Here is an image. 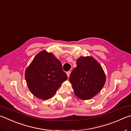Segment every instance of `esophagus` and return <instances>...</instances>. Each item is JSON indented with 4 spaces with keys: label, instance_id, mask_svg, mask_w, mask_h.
Returning a JSON list of instances; mask_svg holds the SVG:
<instances>
[{
    "label": "esophagus",
    "instance_id": "1",
    "mask_svg": "<svg viewBox=\"0 0 131 131\" xmlns=\"http://www.w3.org/2000/svg\"><path fill=\"white\" fill-rule=\"evenodd\" d=\"M70 73H71V71H68V72H66V74H67V75H68V78L69 77L70 74Z\"/></svg>",
    "mask_w": 131,
    "mask_h": 131
}]
</instances>
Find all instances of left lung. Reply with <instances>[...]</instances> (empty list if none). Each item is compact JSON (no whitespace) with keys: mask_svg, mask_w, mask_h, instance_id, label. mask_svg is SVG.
<instances>
[{"mask_svg":"<svg viewBox=\"0 0 131 131\" xmlns=\"http://www.w3.org/2000/svg\"><path fill=\"white\" fill-rule=\"evenodd\" d=\"M69 80L76 96L82 100H89L100 92L105 84L106 76L96 59L92 57H80Z\"/></svg>","mask_w":131,"mask_h":131,"instance_id":"8db88e82","label":"left lung"}]
</instances>
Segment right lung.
I'll return each instance as SVG.
<instances>
[{
    "mask_svg": "<svg viewBox=\"0 0 131 131\" xmlns=\"http://www.w3.org/2000/svg\"><path fill=\"white\" fill-rule=\"evenodd\" d=\"M25 79L32 94L42 100L51 98L68 79L61 62L51 53L40 52L25 71Z\"/></svg>",
    "mask_w": 131,
    "mask_h": 131,
    "instance_id": "right-lung-1",
    "label": "right lung"
}]
</instances>
